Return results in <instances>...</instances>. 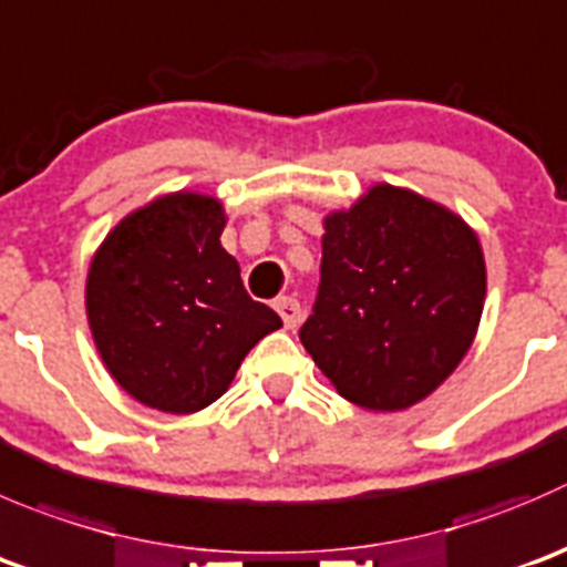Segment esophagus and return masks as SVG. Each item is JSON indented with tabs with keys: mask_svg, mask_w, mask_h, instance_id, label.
<instances>
[{
	"mask_svg": "<svg viewBox=\"0 0 567 567\" xmlns=\"http://www.w3.org/2000/svg\"><path fill=\"white\" fill-rule=\"evenodd\" d=\"M274 310L279 312V318H282V323L288 329L299 327L301 307H299V301H296V299H290V296H279V299H274Z\"/></svg>",
	"mask_w": 567,
	"mask_h": 567,
	"instance_id": "1",
	"label": "esophagus"
}]
</instances>
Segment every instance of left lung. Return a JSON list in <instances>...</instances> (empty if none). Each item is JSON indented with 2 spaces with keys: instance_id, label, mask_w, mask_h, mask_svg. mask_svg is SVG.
<instances>
[{
  "instance_id": "left-lung-1",
  "label": "left lung",
  "mask_w": 567,
  "mask_h": 567,
  "mask_svg": "<svg viewBox=\"0 0 567 567\" xmlns=\"http://www.w3.org/2000/svg\"><path fill=\"white\" fill-rule=\"evenodd\" d=\"M485 293L474 227L415 190L377 183L323 216L321 288L299 338L346 401L406 410L468 354Z\"/></svg>"
}]
</instances>
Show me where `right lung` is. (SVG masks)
<instances>
[{
    "instance_id": "add662e5",
    "label": "right lung",
    "mask_w": 567,
    "mask_h": 567,
    "mask_svg": "<svg viewBox=\"0 0 567 567\" xmlns=\"http://www.w3.org/2000/svg\"><path fill=\"white\" fill-rule=\"evenodd\" d=\"M221 199L174 190L126 213L93 251L85 312L110 377L152 410L190 415L221 399L244 357L282 327L246 293L221 246Z\"/></svg>"
}]
</instances>
